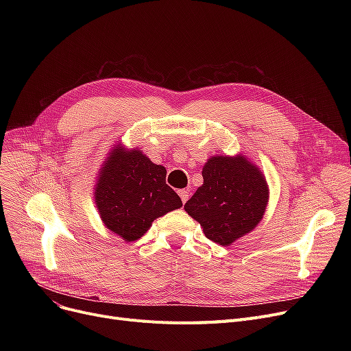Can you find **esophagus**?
Returning <instances> with one entry per match:
<instances>
[{
	"label": "esophagus",
	"mask_w": 351,
	"mask_h": 351,
	"mask_svg": "<svg viewBox=\"0 0 351 351\" xmlns=\"http://www.w3.org/2000/svg\"><path fill=\"white\" fill-rule=\"evenodd\" d=\"M178 193H179V196H180V199H182V204L185 205L186 200L189 199V192H188L186 189H180Z\"/></svg>",
	"instance_id": "esophagus-1"
}]
</instances>
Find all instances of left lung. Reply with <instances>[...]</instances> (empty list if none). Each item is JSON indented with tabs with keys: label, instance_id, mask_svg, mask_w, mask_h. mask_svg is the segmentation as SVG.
Instances as JSON below:
<instances>
[{
	"label": "left lung",
	"instance_id": "8db88e82",
	"mask_svg": "<svg viewBox=\"0 0 351 351\" xmlns=\"http://www.w3.org/2000/svg\"><path fill=\"white\" fill-rule=\"evenodd\" d=\"M204 185L185 210L212 242L228 246L261 222L269 189L262 172L245 156H213L202 171Z\"/></svg>",
	"mask_w": 351,
	"mask_h": 351
}]
</instances>
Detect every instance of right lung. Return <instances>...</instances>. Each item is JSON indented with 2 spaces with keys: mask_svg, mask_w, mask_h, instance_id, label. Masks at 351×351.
I'll return each instance as SVG.
<instances>
[{
  "mask_svg": "<svg viewBox=\"0 0 351 351\" xmlns=\"http://www.w3.org/2000/svg\"><path fill=\"white\" fill-rule=\"evenodd\" d=\"M95 202L105 226L134 242L155 219L179 209L182 200L166 185V171L138 149L122 146L109 154L95 186Z\"/></svg>",
  "mask_w": 351,
  "mask_h": 351,
  "instance_id": "add662e5",
  "label": "right lung"
}]
</instances>
